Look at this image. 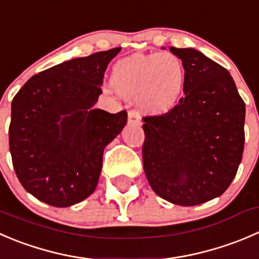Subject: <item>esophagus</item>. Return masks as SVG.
<instances>
[{
  "mask_svg": "<svg viewBox=\"0 0 259 259\" xmlns=\"http://www.w3.org/2000/svg\"><path fill=\"white\" fill-rule=\"evenodd\" d=\"M142 122V117L135 110H130L127 114V124L129 125H139Z\"/></svg>",
  "mask_w": 259,
  "mask_h": 259,
  "instance_id": "1",
  "label": "esophagus"
}]
</instances>
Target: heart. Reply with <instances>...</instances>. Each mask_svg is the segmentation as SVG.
<instances>
[{
	"label": "heart",
	"mask_w": 259,
	"mask_h": 259,
	"mask_svg": "<svg viewBox=\"0 0 259 259\" xmlns=\"http://www.w3.org/2000/svg\"><path fill=\"white\" fill-rule=\"evenodd\" d=\"M111 86L124 97H135L148 114L168 112L177 105L186 82L182 60L172 53L133 54L112 67Z\"/></svg>",
	"instance_id": "1"
}]
</instances>
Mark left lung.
<instances>
[{"label":"left lung","instance_id":"obj_1","mask_svg":"<svg viewBox=\"0 0 259 259\" xmlns=\"http://www.w3.org/2000/svg\"><path fill=\"white\" fill-rule=\"evenodd\" d=\"M170 52L186 68L185 96L143 117V165L158 196L193 206L225 192L244 149L245 104L229 72L196 49Z\"/></svg>","mask_w":259,"mask_h":259}]
</instances>
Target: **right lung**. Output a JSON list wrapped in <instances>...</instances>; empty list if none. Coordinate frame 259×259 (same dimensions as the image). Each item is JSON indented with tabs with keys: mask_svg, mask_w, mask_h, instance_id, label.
I'll return each instance as SVG.
<instances>
[{
	"mask_svg": "<svg viewBox=\"0 0 259 259\" xmlns=\"http://www.w3.org/2000/svg\"><path fill=\"white\" fill-rule=\"evenodd\" d=\"M121 48L63 62L32 76L15 95L9 127L12 164L22 187L67 207L96 188L104 149L127 121L125 110L95 109L105 71Z\"/></svg>",
	"mask_w": 259,
	"mask_h": 259,
	"instance_id": "1",
	"label": "right lung"
}]
</instances>
